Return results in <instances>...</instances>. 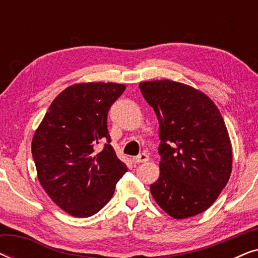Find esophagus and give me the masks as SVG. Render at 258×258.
<instances>
[{"instance_id": "34e87169", "label": "esophagus", "mask_w": 258, "mask_h": 258, "mask_svg": "<svg viewBox=\"0 0 258 258\" xmlns=\"http://www.w3.org/2000/svg\"><path fill=\"white\" fill-rule=\"evenodd\" d=\"M147 161H149V156H148L146 153H142L137 155L135 157H133L134 163H143V162H147Z\"/></svg>"}]
</instances>
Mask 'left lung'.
Masks as SVG:
<instances>
[{"mask_svg": "<svg viewBox=\"0 0 258 258\" xmlns=\"http://www.w3.org/2000/svg\"><path fill=\"white\" fill-rule=\"evenodd\" d=\"M160 123V177L150 185L156 203L171 217L206 211L231 174L232 153L220 110L206 94L174 81L140 83Z\"/></svg>", "mask_w": 258, "mask_h": 258, "instance_id": "obj_1", "label": "left lung"}]
</instances>
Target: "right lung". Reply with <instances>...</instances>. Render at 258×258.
<instances>
[{
	"label": "right lung",
	"instance_id": "add662e5",
	"mask_svg": "<svg viewBox=\"0 0 258 258\" xmlns=\"http://www.w3.org/2000/svg\"><path fill=\"white\" fill-rule=\"evenodd\" d=\"M124 84L81 83L52 101L31 142L38 181L66 213L89 217L107 204L128 168L110 146L107 118ZM104 142L100 151L97 144Z\"/></svg>",
	"mask_w": 258,
	"mask_h": 258
}]
</instances>
